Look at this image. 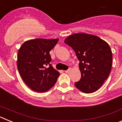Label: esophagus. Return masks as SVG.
Segmentation results:
<instances>
[{
	"label": "esophagus",
	"mask_w": 122,
	"mask_h": 122,
	"mask_svg": "<svg viewBox=\"0 0 122 122\" xmlns=\"http://www.w3.org/2000/svg\"><path fill=\"white\" fill-rule=\"evenodd\" d=\"M71 68H69L68 70L65 71V73H70V72L71 71Z\"/></svg>",
	"instance_id": "34e87169"
}]
</instances>
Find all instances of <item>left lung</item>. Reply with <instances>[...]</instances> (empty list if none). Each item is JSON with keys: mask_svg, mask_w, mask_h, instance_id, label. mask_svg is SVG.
Masks as SVG:
<instances>
[{"mask_svg": "<svg viewBox=\"0 0 122 122\" xmlns=\"http://www.w3.org/2000/svg\"><path fill=\"white\" fill-rule=\"evenodd\" d=\"M64 42L73 48L80 61L81 78L75 86L86 93L98 90L111 70L112 55L108 43L98 36L85 33L70 35Z\"/></svg>", "mask_w": 122, "mask_h": 122, "instance_id": "obj_1", "label": "left lung"}]
</instances>
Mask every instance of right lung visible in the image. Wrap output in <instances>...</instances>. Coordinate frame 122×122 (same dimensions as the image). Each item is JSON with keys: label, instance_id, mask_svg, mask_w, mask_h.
<instances>
[{"label": "right lung", "instance_id": "obj_1", "mask_svg": "<svg viewBox=\"0 0 122 122\" xmlns=\"http://www.w3.org/2000/svg\"><path fill=\"white\" fill-rule=\"evenodd\" d=\"M58 38H38L25 41L19 48L17 66L27 86L36 92H46L56 84L60 73L50 64L49 52Z\"/></svg>", "mask_w": 122, "mask_h": 122}]
</instances>
